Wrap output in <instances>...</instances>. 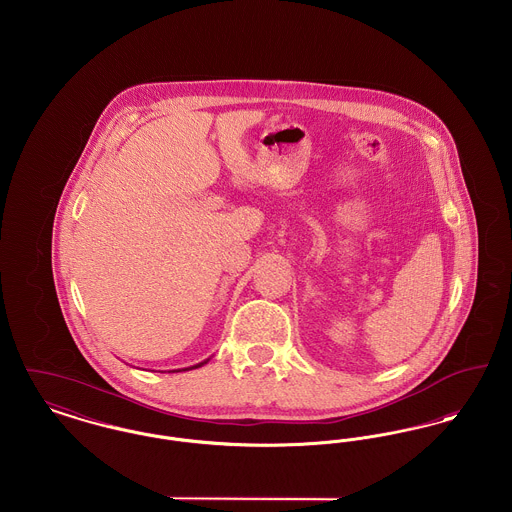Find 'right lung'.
I'll use <instances>...</instances> for the list:
<instances>
[{
  "label": "right lung",
  "mask_w": 512,
  "mask_h": 512,
  "mask_svg": "<svg viewBox=\"0 0 512 512\" xmlns=\"http://www.w3.org/2000/svg\"><path fill=\"white\" fill-rule=\"evenodd\" d=\"M209 360L201 361V363H197V365H191V367H185L183 371H189V369H197V367H201V365H205ZM178 371H181V369H178Z\"/></svg>",
  "instance_id": "obj_1"
}]
</instances>
